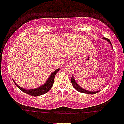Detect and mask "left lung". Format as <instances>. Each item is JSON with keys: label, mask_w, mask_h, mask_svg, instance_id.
Wrapping results in <instances>:
<instances>
[{"label": "left lung", "mask_w": 124, "mask_h": 124, "mask_svg": "<svg viewBox=\"0 0 124 124\" xmlns=\"http://www.w3.org/2000/svg\"><path fill=\"white\" fill-rule=\"evenodd\" d=\"M103 40H105L106 41H107L110 44V45H111L112 48V44L111 43H110V40L108 39V38H102ZM71 83L72 84H73V87H74V88L76 90H77L79 92H81V93H86V94H96V93H99V91H87V90H86V89H84L82 88L81 87H80L79 86L78 84V83L76 82L75 79H74V77H73V75L71 77Z\"/></svg>", "instance_id": "left-lung-1"}]
</instances>
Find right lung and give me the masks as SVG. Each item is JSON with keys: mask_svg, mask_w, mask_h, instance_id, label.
<instances>
[{"mask_svg": "<svg viewBox=\"0 0 124 124\" xmlns=\"http://www.w3.org/2000/svg\"><path fill=\"white\" fill-rule=\"evenodd\" d=\"M60 70V68L57 69L56 70H55L53 73H52L51 74V75L50 76V77L48 78V79H47L46 81L43 84L42 86H40V87H37V88L35 89H24L22 88V87H20L18 85H17L16 83H15V85L17 86V87H18V89H20L22 91L24 92L26 94H28L30 95V96H41L42 94H44L45 93H48L49 91L51 89V88L52 87L53 84V82H54V77H55V75L56 74V73L59 71Z\"/></svg>", "mask_w": 124, "mask_h": 124, "instance_id": "1", "label": "right lung"}]
</instances>
